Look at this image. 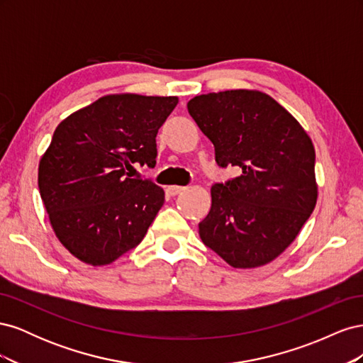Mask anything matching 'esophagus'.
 I'll list each match as a JSON object with an SVG mask.
<instances>
[{
    "instance_id": "obj_1",
    "label": "esophagus",
    "mask_w": 363,
    "mask_h": 363,
    "mask_svg": "<svg viewBox=\"0 0 363 363\" xmlns=\"http://www.w3.org/2000/svg\"><path fill=\"white\" fill-rule=\"evenodd\" d=\"M183 191H184L183 186H168V194H169L171 196L179 195V194L183 192Z\"/></svg>"
}]
</instances>
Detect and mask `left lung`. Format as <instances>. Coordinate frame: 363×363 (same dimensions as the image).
I'll return each mask as SVG.
<instances>
[{
  "label": "left lung",
  "instance_id": "1",
  "mask_svg": "<svg viewBox=\"0 0 363 363\" xmlns=\"http://www.w3.org/2000/svg\"><path fill=\"white\" fill-rule=\"evenodd\" d=\"M188 112L215 147L219 168L240 175L212 186L200 238L233 268H256L284 251L313 212L315 150L284 107L259 91L192 98Z\"/></svg>",
  "mask_w": 363,
  "mask_h": 363
}]
</instances>
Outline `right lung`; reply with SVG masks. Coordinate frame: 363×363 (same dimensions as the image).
<instances>
[{
    "label": "right lung",
    "mask_w": 363,
    "mask_h": 363,
    "mask_svg": "<svg viewBox=\"0 0 363 363\" xmlns=\"http://www.w3.org/2000/svg\"><path fill=\"white\" fill-rule=\"evenodd\" d=\"M177 96L107 95L69 115L39 163V192L60 242L82 262L107 265L133 250L163 206L152 180L159 128Z\"/></svg>",
    "instance_id": "1"
}]
</instances>
